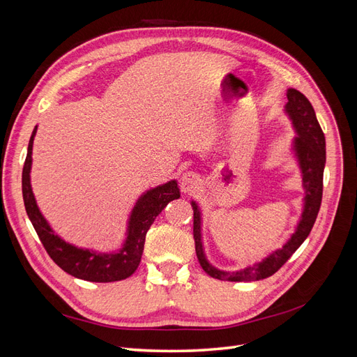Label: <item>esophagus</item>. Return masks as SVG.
<instances>
[{"mask_svg":"<svg viewBox=\"0 0 357 357\" xmlns=\"http://www.w3.org/2000/svg\"><path fill=\"white\" fill-rule=\"evenodd\" d=\"M197 186H198V177L193 174V172H185V174L180 177V189H181V192L189 193L192 190H195Z\"/></svg>","mask_w":357,"mask_h":357,"instance_id":"obj_1","label":"esophagus"}]
</instances>
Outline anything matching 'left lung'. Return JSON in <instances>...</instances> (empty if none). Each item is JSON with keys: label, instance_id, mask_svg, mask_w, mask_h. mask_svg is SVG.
Instances as JSON below:
<instances>
[{"label": "left lung", "instance_id": "left-lung-1", "mask_svg": "<svg viewBox=\"0 0 357 357\" xmlns=\"http://www.w3.org/2000/svg\"><path fill=\"white\" fill-rule=\"evenodd\" d=\"M289 102L284 107V114L294 128L295 137L290 142V153L295 158L301 171L304 198H302V213L295 226V231L280 248L268 253L262 261L247 265L238 271H225L214 266L204 248L202 236V210L199 204L192 199L193 210V238L195 250L202 269L213 278L226 280V282H256L271 277L282 268L287 259L294 255L299 245L307 240L312 225L317 219L323 193V171L326 164V142L311 102L296 89H287Z\"/></svg>", "mask_w": 357, "mask_h": 357}]
</instances>
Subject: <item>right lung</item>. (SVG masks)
Masks as SVG:
<instances>
[{
	"label": "right lung",
	"mask_w": 357,
	"mask_h": 357,
	"mask_svg": "<svg viewBox=\"0 0 357 357\" xmlns=\"http://www.w3.org/2000/svg\"><path fill=\"white\" fill-rule=\"evenodd\" d=\"M37 134V126L32 131L28 144V153L22 171V193L28 218L34 226L40 241L46 252L59 268L70 275L93 283H109L125 280L135 273L142 261L146 234L155 222L156 215L167 207L169 201L180 198L177 180L172 178L155 188L144 190L128 214L122 244L114 250H95L71 244L52 229L49 222L41 214L34 192L31 188L32 144Z\"/></svg>",
	"instance_id": "obj_1"
}]
</instances>
